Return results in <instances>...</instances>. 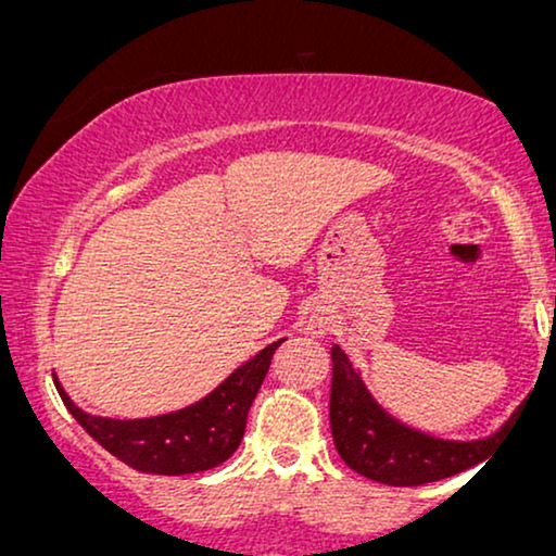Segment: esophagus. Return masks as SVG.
<instances>
[{
    "instance_id": "obj_1",
    "label": "esophagus",
    "mask_w": 556,
    "mask_h": 556,
    "mask_svg": "<svg viewBox=\"0 0 556 556\" xmlns=\"http://www.w3.org/2000/svg\"><path fill=\"white\" fill-rule=\"evenodd\" d=\"M311 331H313V333H324V326H320V324H311Z\"/></svg>"
}]
</instances>
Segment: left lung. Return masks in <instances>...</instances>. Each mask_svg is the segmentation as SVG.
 <instances>
[{
    "label": "left lung",
    "mask_w": 556,
    "mask_h": 556,
    "mask_svg": "<svg viewBox=\"0 0 556 556\" xmlns=\"http://www.w3.org/2000/svg\"><path fill=\"white\" fill-rule=\"evenodd\" d=\"M331 361L328 416L336 452L353 471L378 484L418 486L471 469L489 458L509 426L479 441L433 439L386 414L338 345L331 349Z\"/></svg>",
    "instance_id": "left-lung-1"
}]
</instances>
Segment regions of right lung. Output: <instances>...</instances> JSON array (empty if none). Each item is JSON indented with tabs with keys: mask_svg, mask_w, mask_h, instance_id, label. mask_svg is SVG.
<instances>
[{
	"mask_svg": "<svg viewBox=\"0 0 556 556\" xmlns=\"http://www.w3.org/2000/svg\"><path fill=\"white\" fill-rule=\"evenodd\" d=\"M280 341L265 345L198 404L152 418L119 421L85 414L72 404L60 381L54 386L75 421L112 456L142 473L180 477L213 469L240 446L248 412Z\"/></svg>",
	"mask_w": 556,
	"mask_h": 556,
	"instance_id": "right-lung-1",
	"label": "right lung"
}]
</instances>
